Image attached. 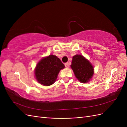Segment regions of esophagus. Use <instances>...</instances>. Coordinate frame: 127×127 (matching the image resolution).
Masks as SVG:
<instances>
[{"instance_id": "1", "label": "esophagus", "mask_w": 127, "mask_h": 127, "mask_svg": "<svg viewBox=\"0 0 127 127\" xmlns=\"http://www.w3.org/2000/svg\"><path fill=\"white\" fill-rule=\"evenodd\" d=\"M64 66H65V67H66V68H68L69 67V64H68V63H65V64H64Z\"/></svg>"}]
</instances>
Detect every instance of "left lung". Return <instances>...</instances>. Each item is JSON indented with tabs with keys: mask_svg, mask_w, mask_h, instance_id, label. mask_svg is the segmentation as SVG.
<instances>
[{
	"mask_svg": "<svg viewBox=\"0 0 127 127\" xmlns=\"http://www.w3.org/2000/svg\"><path fill=\"white\" fill-rule=\"evenodd\" d=\"M70 66L76 77L82 83L89 82L93 76V66L82 55H76L73 57Z\"/></svg>",
	"mask_w": 127,
	"mask_h": 127,
	"instance_id": "obj_1",
	"label": "left lung"
}]
</instances>
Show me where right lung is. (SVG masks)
<instances>
[{"label":"right lung","mask_w":127,"mask_h":127,"mask_svg":"<svg viewBox=\"0 0 127 127\" xmlns=\"http://www.w3.org/2000/svg\"><path fill=\"white\" fill-rule=\"evenodd\" d=\"M64 68V64L55 55L43 58L34 70L36 79L42 85H51L55 82L60 70Z\"/></svg>","instance_id":"add662e5"}]
</instances>
